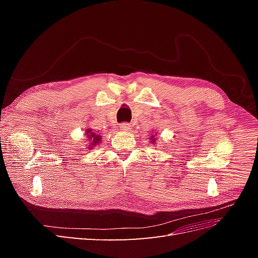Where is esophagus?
I'll return each mask as SVG.
<instances>
[{
	"mask_svg": "<svg viewBox=\"0 0 258 258\" xmlns=\"http://www.w3.org/2000/svg\"><path fill=\"white\" fill-rule=\"evenodd\" d=\"M120 130H122V131H129V130H131V124L128 123V122H122L120 124Z\"/></svg>",
	"mask_w": 258,
	"mask_h": 258,
	"instance_id": "esophagus-1",
	"label": "esophagus"
}]
</instances>
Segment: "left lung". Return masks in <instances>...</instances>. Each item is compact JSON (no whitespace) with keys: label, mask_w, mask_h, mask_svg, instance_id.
Here are the masks:
<instances>
[{"label":"left lung","mask_w":258,"mask_h":258,"mask_svg":"<svg viewBox=\"0 0 258 258\" xmlns=\"http://www.w3.org/2000/svg\"><path fill=\"white\" fill-rule=\"evenodd\" d=\"M155 136H156V135H155ZM155 136L152 135V137H151V142H152V143H156V141H157V138H155Z\"/></svg>","instance_id":"left-lung-1"}]
</instances>
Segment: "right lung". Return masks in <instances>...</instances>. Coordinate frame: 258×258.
Here are the masks:
<instances>
[{"label":"right lung","mask_w":258,"mask_h":258,"mask_svg":"<svg viewBox=\"0 0 258 258\" xmlns=\"http://www.w3.org/2000/svg\"><path fill=\"white\" fill-rule=\"evenodd\" d=\"M85 136L89 141V145L87 147L88 150H92V148H95L101 142V136L90 128L85 130Z\"/></svg>","instance_id":"right-lung-1"}]
</instances>
